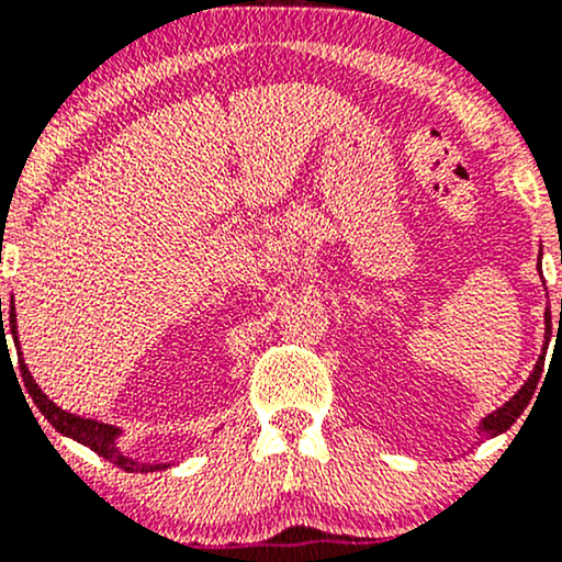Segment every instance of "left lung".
<instances>
[{
	"label": "left lung",
	"instance_id": "8db88e82",
	"mask_svg": "<svg viewBox=\"0 0 562 562\" xmlns=\"http://www.w3.org/2000/svg\"><path fill=\"white\" fill-rule=\"evenodd\" d=\"M560 312H562V301H560ZM544 322H547V340H544V351H547V344H550V330H552V327H550V322H552V319H550V308H547ZM541 370H544V353H541V357H539V362H537V367H533L531 378H528L526 383H524V389L515 393V396L509 398V402H507L505 406H499V409L492 412V415H488L486 420L481 423V434H483V438H486V436H496V434H505L509 425L518 420L520 412L526 409L528 402H531L533 391H537L539 378H541Z\"/></svg>",
	"mask_w": 562,
	"mask_h": 562
}]
</instances>
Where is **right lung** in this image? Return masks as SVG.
<instances>
[{"label":"right lung","instance_id":"add662e5","mask_svg":"<svg viewBox=\"0 0 562 562\" xmlns=\"http://www.w3.org/2000/svg\"><path fill=\"white\" fill-rule=\"evenodd\" d=\"M0 317H2V301H0ZM4 325V322H2ZM10 333H12V340H15V348H18V325H15V306L10 303ZM4 330H2V346H4ZM21 353V351H18ZM18 367H21V375H23V383L25 389H29L31 398H34V404L38 406V412H42L44 417H47L49 425L57 430V434L74 438V441L83 443V447H89L92 451H97L100 457H105L108 462H113L115 468L126 470V473H153V470H164L169 465H164V462H158V465H142V462L132 460V457H126L124 451L115 447V438H119L121 430L113 428V425H105V423H97V420H87V417H79V415H70V412L60 409L55 402H49L47 393H42V389L36 385V380L31 378L29 367H25L23 357H18Z\"/></svg>","mask_w":562,"mask_h":562}]
</instances>
